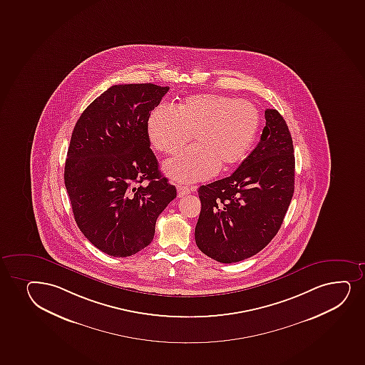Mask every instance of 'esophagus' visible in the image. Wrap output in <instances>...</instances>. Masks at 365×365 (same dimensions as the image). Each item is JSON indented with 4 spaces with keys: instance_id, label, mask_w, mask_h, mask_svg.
<instances>
[{
    "instance_id": "obj_1",
    "label": "esophagus",
    "mask_w": 365,
    "mask_h": 365,
    "mask_svg": "<svg viewBox=\"0 0 365 365\" xmlns=\"http://www.w3.org/2000/svg\"><path fill=\"white\" fill-rule=\"evenodd\" d=\"M196 187H189V186H182V185H178V197H184L186 195L191 193V191H195Z\"/></svg>"
}]
</instances>
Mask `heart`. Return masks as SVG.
I'll return each mask as SVG.
<instances>
[{
    "instance_id": "1",
    "label": "heart",
    "mask_w": 365,
    "mask_h": 365,
    "mask_svg": "<svg viewBox=\"0 0 365 365\" xmlns=\"http://www.w3.org/2000/svg\"><path fill=\"white\" fill-rule=\"evenodd\" d=\"M260 110L250 101L219 93L186 97L178 107L158 105L148 114L147 136L157 151L174 155L189 143L196 145L165 164L174 180H205L247 155L259 130Z\"/></svg>"
}]
</instances>
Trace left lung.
I'll return each mask as SVG.
<instances>
[{
	"instance_id": "8db88e82",
	"label": "left lung",
	"mask_w": 365,
	"mask_h": 365,
	"mask_svg": "<svg viewBox=\"0 0 365 365\" xmlns=\"http://www.w3.org/2000/svg\"><path fill=\"white\" fill-rule=\"evenodd\" d=\"M260 141L230 176L198 189L197 247L220 263L247 259L272 241L294 190L289 126L277 109L265 110Z\"/></svg>"
}]
</instances>
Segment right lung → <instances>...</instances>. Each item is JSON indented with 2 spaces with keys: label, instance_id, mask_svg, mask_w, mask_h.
I'll return each instance as SVG.
<instances>
[{
  "label": "right lung",
  "instance_id": "add662e5",
  "mask_svg": "<svg viewBox=\"0 0 365 365\" xmlns=\"http://www.w3.org/2000/svg\"><path fill=\"white\" fill-rule=\"evenodd\" d=\"M169 86L113 85L80 115L64 184L76 224L95 247L133 256L155 236L157 218L176 197L150 148L146 123Z\"/></svg>",
  "mask_w": 365,
  "mask_h": 365
}]
</instances>
